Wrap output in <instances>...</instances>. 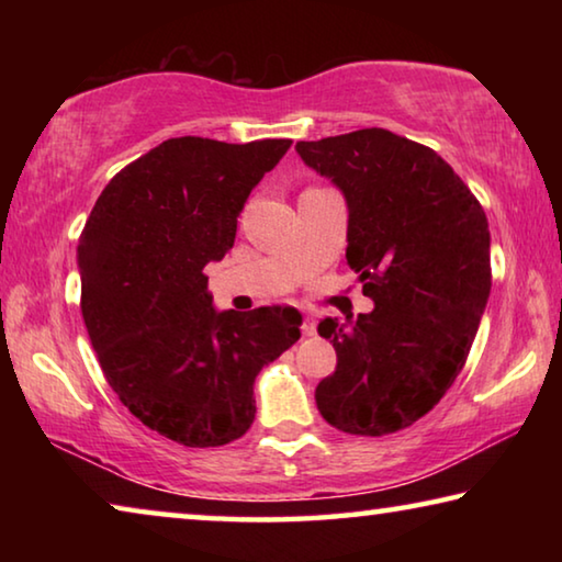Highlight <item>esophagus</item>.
Masks as SVG:
<instances>
[{
	"label": "esophagus",
	"instance_id": "1",
	"mask_svg": "<svg viewBox=\"0 0 562 562\" xmlns=\"http://www.w3.org/2000/svg\"><path fill=\"white\" fill-rule=\"evenodd\" d=\"M302 335L304 337H315L317 335V322H315V317H312V315H304V319H302Z\"/></svg>",
	"mask_w": 562,
	"mask_h": 562
}]
</instances>
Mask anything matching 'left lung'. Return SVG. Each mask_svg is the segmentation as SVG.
I'll use <instances>...</instances> for the list:
<instances>
[{"label": "left lung", "instance_id": "1", "mask_svg": "<svg viewBox=\"0 0 562 562\" xmlns=\"http://www.w3.org/2000/svg\"><path fill=\"white\" fill-rule=\"evenodd\" d=\"M294 150L345 195L347 265L374 302L349 327L319 322L337 351L315 392L319 414L355 436L406 429L449 392L479 331L491 294L486 213L436 150L392 131Z\"/></svg>", "mask_w": 562, "mask_h": 562}]
</instances>
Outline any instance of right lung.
Here are the masks:
<instances>
[{
  "label": "right lung",
  "instance_id": "obj_1",
  "mask_svg": "<svg viewBox=\"0 0 562 562\" xmlns=\"http://www.w3.org/2000/svg\"><path fill=\"white\" fill-rule=\"evenodd\" d=\"M290 146L168 138L109 180L79 237L81 315L106 382L140 424L190 449L240 439L255 376L300 339L297 310L217 312L203 274Z\"/></svg>",
  "mask_w": 562,
  "mask_h": 562
}]
</instances>
